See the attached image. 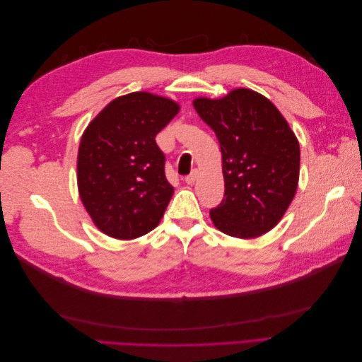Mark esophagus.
<instances>
[{"label": "esophagus", "mask_w": 362, "mask_h": 362, "mask_svg": "<svg viewBox=\"0 0 362 362\" xmlns=\"http://www.w3.org/2000/svg\"><path fill=\"white\" fill-rule=\"evenodd\" d=\"M198 175H199V172L198 170H192V173L189 175V177H185V182H187L189 185H192V184H194V181L198 180Z\"/></svg>", "instance_id": "1"}]
</instances>
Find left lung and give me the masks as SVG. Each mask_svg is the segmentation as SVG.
<instances>
[{"label":"left lung","instance_id":"8db88e82","mask_svg":"<svg viewBox=\"0 0 362 362\" xmlns=\"http://www.w3.org/2000/svg\"><path fill=\"white\" fill-rule=\"evenodd\" d=\"M193 107L222 152L225 198L210 211L214 226L235 238L269 233L298 190V137L275 104L246 87L218 100L194 98Z\"/></svg>","mask_w":362,"mask_h":362}]
</instances>
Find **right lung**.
I'll list each match as a JSON object with an SVG mask.
<instances>
[{
  "mask_svg": "<svg viewBox=\"0 0 362 362\" xmlns=\"http://www.w3.org/2000/svg\"><path fill=\"white\" fill-rule=\"evenodd\" d=\"M178 112L170 98L133 92L115 98L84 129L76 184L86 211L105 235L133 240L160 223L173 187L156 136Z\"/></svg>",
  "mask_w": 362,
  "mask_h": 362,
  "instance_id": "obj_1",
  "label": "right lung"
}]
</instances>
